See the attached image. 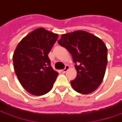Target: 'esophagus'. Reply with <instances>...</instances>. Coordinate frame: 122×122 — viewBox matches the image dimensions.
<instances>
[{"label":"esophagus","instance_id":"1","mask_svg":"<svg viewBox=\"0 0 122 122\" xmlns=\"http://www.w3.org/2000/svg\"><path fill=\"white\" fill-rule=\"evenodd\" d=\"M68 69H69V66H68V65H66V66H65V68H64V69H63V70H62V73H66L67 71H68Z\"/></svg>","mask_w":122,"mask_h":122}]
</instances>
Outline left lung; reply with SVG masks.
I'll return each instance as SVG.
<instances>
[{
	"label": "left lung",
	"mask_w": 122,
	"mask_h": 122,
	"mask_svg": "<svg viewBox=\"0 0 122 122\" xmlns=\"http://www.w3.org/2000/svg\"><path fill=\"white\" fill-rule=\"evenodd\" d=\"M58 43L71 54L77 77L71 81L73 90L82 94H90L103 80L107 64V48L104 42L86 31L63 34Z\"/></svg>",
	"instance_id": "1"
}]
</instances>
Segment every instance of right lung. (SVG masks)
I'll return each instance as SVG.
<instances>
[{"mask_svg": "<svg viewBox=\"0 0 122 122\" xmlns=\"http://www.w3.org/2000/svg\"><path fill=\"white\" fill-rule=\"evenodd\" d=\"M58 35L39 28L24 36L13 55V67L22 87L30 94L42 96L49 92L58 73L51 66L48 54Z\"/></svg>", "mask_w": 122, "mask_h": 122, "instance_id": "right-lung-1", "label": "right lung"}]
</instances>
